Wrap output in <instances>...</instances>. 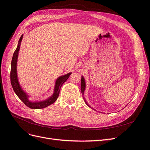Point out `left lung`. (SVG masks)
<instances>
[{"instance_id": "8db88e82", "label": "left lung", "mask_w": 150, "mask_h": 150, "mask_svg": "<svg viewBox=\"0 0 150 150\" xmlns=\"http://www.w3.org/2000/svg\"><path fill=\"white\" fill-rule=\"evenodd\" d=\"M84 89H85V81H84V79L83 77H82V78H81V93H82L83 94H84ZM84 101H85V99H84ZM85 103H86V104H87L88 106H89L88 105V104L87 103V102H86V101H85Z\"/></svg>"}]
</instances>
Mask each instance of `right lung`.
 Wrapping results in <instances>:
<instances>
[{
  "label": "right lung",
  "mask_w": 150,
  "mask_h": 150,
  "mask_svg": "<svg viewBox=\"0 0 150 150\" xmlns=\"http://www.w3.org/2000/svg\"><path fill=\"white\" fill-rule=\"evenodd\" d=\"M23 38V35H22L19 40V44L16 49V51L13 52L12 62H11V82L12 86V88L14 91V92L17 94V96L23 102L25 105L31 108V109H42L44 108H46L51 104H53L55 102L59 96V94L60 89L61 88L62 85L64 82H66V80L69 78L71 72L68 73L64 76H61L59 78L56 82L55 89H54V93L51 97H50L47 99L45 101H42L40 102H31L28 99V95L25 93L23 90H22L21 86L18 82L17 79V57H18V53L20 49L21 46V42L22 39Z\"/></svg>",
  "instance_id": "right-lung-1"
}]
</instances>
